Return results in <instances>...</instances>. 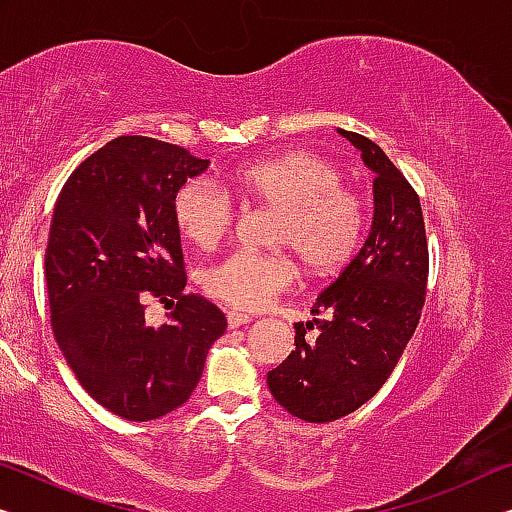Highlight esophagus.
<instances>
[{"mask_svg":"<svg viewBox=\"0 0 512 512\" xmlns=\"http://www.w3.org/2000/svg\"><path fill=\"white\" fill-rule=\"evenodd\" d=\"M250 322H253V317L246 315V312H239V310L227 312V324H230V329H239V326L250 324Z\"/></svg>","mask_w":512,"mask_h":512,"instance_id":"1","label":"esophagus"}]
</instances>
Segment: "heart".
I'll return each instance as SVG.
<instances>
[{
    "label": "heart",
    "mask_w": 512,
    "mask_h": 512,
    "mask_svg": "<svg viewBox=\"0 0 512 512\" xmlns=\"http://www.w3.org/2000/svg\"><path fill=\"white\" fill-rule=\"evenodd\" d=\"M234 188L250 200L278 207L271 239L292 248L310 273L340 269L361 241L363 204L340 183L329 160L294 151L243 165L232 174ZM181 234L204 250L216 248L230 232L234 207L230 195L211 179H193L172 202ZM292 257L282 250L259 253L236 248L204 271L211 299L239 310H257L276 299L294 280Z\"/></svg>",
    "instance_id": "heart-1"
}]
</instances>
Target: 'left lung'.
I'll list each match as a JSON object with an SVG mask.
<instances>
[{"mask_svg":"<svg viewBox=\"0 0 512 512\" xmlns=\"http://www.w3.org/2000/svg\"><path fill=\"white\" fill-rule=\"evenodd\" d=\"M361 151L372 181V223L363 246L322 289L312 315L294 324V345L266 375L278 404L308 423H329L368 402L398 365L425 303L427 241L421 200L368 137L338 128ZM317 328L315 339L304 335Z\"/></svg>","mask_w":512,"mask_h":512,"instance_id":"8db88e82","label":"left lung"}]
</instances>
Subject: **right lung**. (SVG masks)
<instances>
[{
  "instance_id": "add662e5",
  "label": "right lung",
  "mask_w": 512,
  "mask_h": 512,
  "mask_svg": "<svg viewBox=\"0 0 512 512\" xmlns=\"http://www.w3.org/2000/svg\"><path fill=\"white\" fill-rule=\"evenodd\" d=\"M209 160L124 135L91 154L61 188L45 250L50 322L82 388L126 421L181 407L227 329L220 308L183 294L174 195ZM173 305L160 327L143 308Z\"/></svg>"
}]
</instances>
